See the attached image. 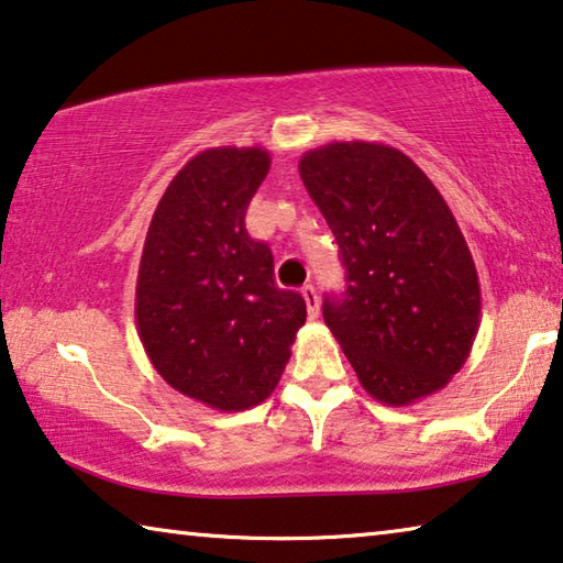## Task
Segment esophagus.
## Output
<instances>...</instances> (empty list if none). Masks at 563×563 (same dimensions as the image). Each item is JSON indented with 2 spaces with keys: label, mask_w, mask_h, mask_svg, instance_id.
I'll return each instance as SVG.
<instances>
[{
  "label": "esophagus",
  "mask_w": 563,
  "mask_h": 563,
  "mask_svg": "<svg viewBox=\"0 0 563 563\" xmlns=\"http://www.w3.org/2000/svg\"><path fill=\"white\" fill-rule=\"evenodd\" d=\"M300 292H302V300H306V306H308V316L316 320L318 313H320V298H318L316 288H313V285H306V288H302Z\"/></svg>",
  "instance_id": "1"
}]
</instances>
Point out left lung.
Segmentation results:
<instances>
[{"label":"left lung","mask_w":563,"mask_h":563,"mask_svg":"<svg viewBox=\"0 0 563 563\" xmlns=\"http://www.w3.org/2000/svg\"><path fill=\"white\" fill-rule=\"evenodd\" d=\"M298 169L341 245L347 288L323 318L365 394L400 408L449 386L476 341L481 285L439 187L380 142H330Z\"/></svg>","instance_id":"8db88e82"}]
</instances>
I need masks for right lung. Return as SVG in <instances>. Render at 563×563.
I'll return each mask as SVG.
<instances>
[{
    "mask_svg": "<svg viewBox=\"0 0 563 563\" xmlns=\"http://www.w3.org/2000/svg\"><path fill=\"white\" fill-rule=\"evenodd\" d=\"M271 169L263 147H210L167 185L150 220L135 320L150 363L183 396L245 410L273 394L306 323V300L273 278L245 230Z\"/></svg>",
    "mask_w": 563,
    "mask_h": 563,
    "instance_id": "1",
    "label": "right lung"
}]
</instances>
